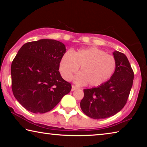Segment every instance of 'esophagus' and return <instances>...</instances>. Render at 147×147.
Listing matches in <instances>:
<instances>
[{"label": "esophagus", "mask_w": 147, "mask_h": 147, "mask_svg": "<svg viewBox=\"0 0 147 147\" xmlns=\"http://www.w3.org/2000/svg\"><path fill=\"white\" fill-rule=\"evenodd\" d=\"M76 89V88L74 86H72V88H71V91H75Z\"/></svg>", "instance_id": "1"}]
</instances>
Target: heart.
I'll use <instances>...</instances> for the list:
<instances>
[{
  "label": "heart",
  "instance_id": "1",
  "mask_svg": "<svg viewBox=\"0 0 147 147\" xmlns=\"http://www.w3.org/2000/svg\"><path fill=\"white\" fill-rule=\"evenodd\" d=\"M80 73L74 78L78 85L88 84L89 86L97 87L111 78L116 69L114 57L106 54L96 47L67 52L61 57L59 69L65 80H70L79 67Z\"/></svg>",
  "mask_w": 147,
  "mask_h": 147
}]
</instances>
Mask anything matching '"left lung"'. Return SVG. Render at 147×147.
<instances>
[{
  "instance_id": "obj_1",
  "label": "left lung",
  "mask_w": 147,
  "mask_h": 147,
  "mask_svg": "<svg viewBox=\"0 0 147 147\" xmlns=\"http://www.w3.org/2000/svg\"><path fill=\"white\" fill-rule=\"evenodd\" d=\"M116 69L110 79L96 88L84 89L80 108L94 119L111 117L124 108L133 84L134 72L127 57L119 51L113 53Z\"/></svg>"
}]
</instances>
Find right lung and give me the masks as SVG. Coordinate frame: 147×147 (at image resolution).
<instances>
[{
	"label": "right lung",
	"mask_w": 147,
	"mask_h": 147,
	"mask_svg": "<svg viewBox=\"0 0 147 147\" xmlns=\"http://www.w3.org/2000/svg\"><path fill=\"white\" fill-rule=\"evenodd\" d=\"M65 45L54 39L26 43L11 66V89L17 101L34 113L51 111L71 89L59 72Z\"/></svg>",
	"instance_id": "add662e5"
}]
</instances>
